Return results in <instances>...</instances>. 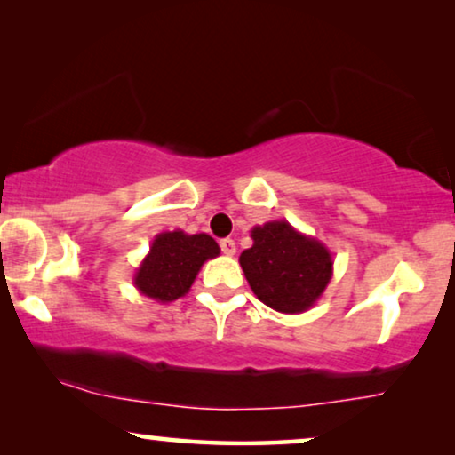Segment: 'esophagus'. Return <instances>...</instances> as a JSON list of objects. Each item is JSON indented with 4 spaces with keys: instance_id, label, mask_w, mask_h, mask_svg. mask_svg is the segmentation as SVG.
<instances>
[{
    "instance_id": "1",
    "label": "esophagus",
    "mask_w": 455,
    "mask_h": 455,
    "mask_svg": "<svg viewBox=\"0 0 455 455\" xmlns=\"http://www.w3.org/2000/svg\"><path fill=\"white\" fill-rule=\"evenodd\" d=\"M220 246H221V252L228 254V257H234V254H235V242L232 238L221 240Z\"/></svg>"
}]
</instances>
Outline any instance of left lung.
I'll list each match as a JSON object with an SVG mask.
<instances>
[{
	"label": "left lung",
	"instance_id": "1",
	"mask_svg": "<svg viewBox=\"0 0 455 455\" xmlns=\"http://www.w3.org/2000/svg\"><path fill=\"white\" fill-rule=\"evenodd\" d=\"M251 238L252 246L240 254V267L254 296L285 315L313 308L333 275L329 248L285 220L254 226Z\"/></svg>",
	"mask_w": 455,
	"mask_h": 455
}]
</instances>
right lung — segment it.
Segmentation results:
<instances>
[{
    "label": "right lung",
    "mask_w": 455,
    "mask_h": 455,
    "mask_svg": "<svg viewBox=\"0 0 455 455\" xmlns=\"http://www.w3.org/2000/svg\"><path fill=\"white\" fill-rule=\"evenodd\" d=\"M220 252V244L209 234L161 232L134 271V288L155 302L178 300L188 294L201 267Z\"/></svg>",
    "instance_id": "obj_1"
}]
</instances>
